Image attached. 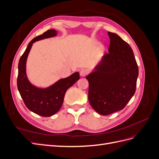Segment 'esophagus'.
Instances as JSON below:
<instances>
[{
    "instance_id": "34e87169",
    "label": "esophagus",
    "mask_w": 159,
    "mask_h": 159,
    "mask_svg": "<svg viewBox=\"0 0 159 159\" xmlns=\"http://www.w3.org/2000/svg\"><path fill=\"white\" fill-rule=\"evenodd\" d=\"M80 75L81 77H85L86 75L88 74V70H86V69H81L80 70Z\"/></svg>"
}]
</instances>
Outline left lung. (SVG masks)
Returning a JSON list of instances; mask_svg holds the SVG:
<instances>
[{
	"label": "left lung",
	"mask_w": 159,
	"mask_h": 159,
	"mask_svg": "<svg viewBox=\"0 0 159 159\" xmlns=\"http://www.w3.org/2000/svg\"><path fill=\"white\" fill-rule=\"evenodd\" d=\"M109 54H105L86 76L88 99L96 112L107 115L123 109L134 94L139 68L133 50L117 34L108 32Z\"/></svg>",
	"instance_id": "8db88e82"
}]
</instances>
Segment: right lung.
Wrapping results in <instances>:
<instances>
[{
    "label": "right lung",
    "mask_w": 159,
    "mask_h": 159,
    "mask_svg": "<svg viewBox=\"0 0 159 159\" xmlns=\"http://www.w3.org/2000/svg\"><path fill=\"white\" fill-rule=\"evenodd\" d=\"M56 30L52 29L34 38L28 44L18 63L17 78L18 89L27 108L43 117H50L60 109L66 91L80 79L79 72H75L68 78L57 80L45 88L33 85L26 74V61L33 44L36 41L57 36Z\"/></svg>",
    "instance_id": "1"
}]
</instances>
